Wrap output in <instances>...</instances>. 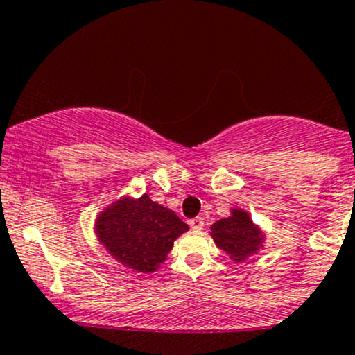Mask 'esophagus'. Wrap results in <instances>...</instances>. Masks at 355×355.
Here are the masks:
<instances>
[{"label":"esophagus","instance_id":"1","mask_svg":"<svg viewBox=\"0 0 355 355\" xmlns=\"http://www.w3.org/2000/svg\"><path fill=\"white\" fill-rule=\"evenodd\" d=\"M189 225L191 227V229L200 230L202 227H203V218H202V217H193V218H190V220H189Z\"/></svg>","mask_w":355,"mask_h":355}]
</instances>
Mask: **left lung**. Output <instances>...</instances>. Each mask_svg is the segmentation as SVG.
<instances>
[{"instance_id": "obj_1", "label": "left lung", "mask_w": 355, "mask_h": 355, "mask_svg": "<svg viewBox=\"0 0 355 355\" xmlns=\"http://www.w3.org/2000/svg\"><path fill=\"white\" fill-rule=\"evenodd\" d=\"M211 237L217 247L223 248L235 262H242L259 250L262 243V232L243 210H234L232 217L215 222L211 225Z\"/></svg>"}]
</instances>
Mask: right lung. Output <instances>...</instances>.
<instances>
[{"label":"right lung","instance_id":"1","mask_svg":"<svg viewBox=\"0 0 355 355\" xmlns=\"http://www.w3.org/2000/svg\"><path fill=\"white\" fill-rule=\"evenodd\" d=\"M187 230L189 225L175 211L152 202L146 193L138 200L116 202L96 220V235L105 248L123 266L144 274L157 270L175 239Z\"/></svg>","mask_w":355,"mask_h":355}]
</instances>
